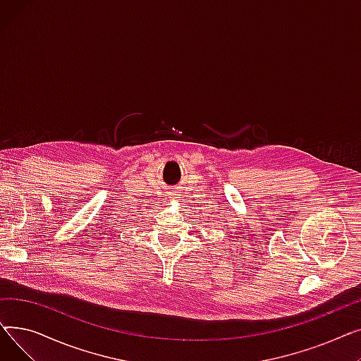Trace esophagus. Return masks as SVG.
I'll use <instances>...</instances> for the list:
<instances>
[{"label": "esophagus", "mask_w": 361, "mask_h": 361, "mask_svg": "<svg viewBox=\"0 0 361 361\" xmlns=\"http://www.w3.org/2000/svg\"><path fill=\"white\" fill-rule=\"evenodd\" d=\"M173 196H178V195H177V193H176V192H173Z\"/></svg>", "instance_id": "34e87169"}]
</instances>
